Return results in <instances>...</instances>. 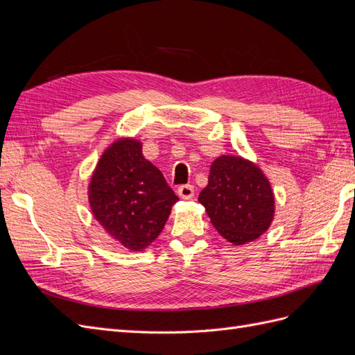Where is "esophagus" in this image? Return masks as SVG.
Returning <instances> with one entry per match:
<instances>
[{
    "label": "esophagus",
    "instance_id": "obj_1",
    "mask_svg": "<svg viewBox=\"0 0 355 355\" xmlns=\"http://www.w3.org/2000/svg\"><path fill=\"white\" fill-rule=\"evenodd\" d=\"M178 194L180 198H185V200H189L194 197V187L187 184V185H180L178 188Z\"/></svg>",
    "mask_w": 355,
    "mask_h": 355
}]
</instances>
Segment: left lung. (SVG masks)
Listing matches in <instances>:
<instances>
[{"label": "left lung", "instance_id": "1", "mask_svg": "<svg viewBox=\"0 0 355 355\" xmlns=\"http://www.w3.org/2000/svg\"><path fill=\"white\" fill-rule=\"evenodd\" d=\"M198 201L206 207L213 227L223 239L240 245L256 240L274 218L270 182L250 161L219 157L213 161L209 185Z\"/></svg>", "mask_w": 355, "mask_h": 355}]
</instances>
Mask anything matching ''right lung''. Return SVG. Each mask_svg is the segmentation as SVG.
<instances>
[{"instance_id": "1", "label": "right lung", "mask_w": 355, "mask_h": 355, "mask_svg": "<svg viewBox=\"0 0 355 355\" xmlns=\"http://www.w3.org/2000/svg\"><path fill=\"white\" fill-rule=\"evenodd\" d=\"M89 200L105 231L128 250L141 252L158 237L179 197L163 173L145 159L141 144L123 139L102 155Z\"/></svg>"}]
</instances>
